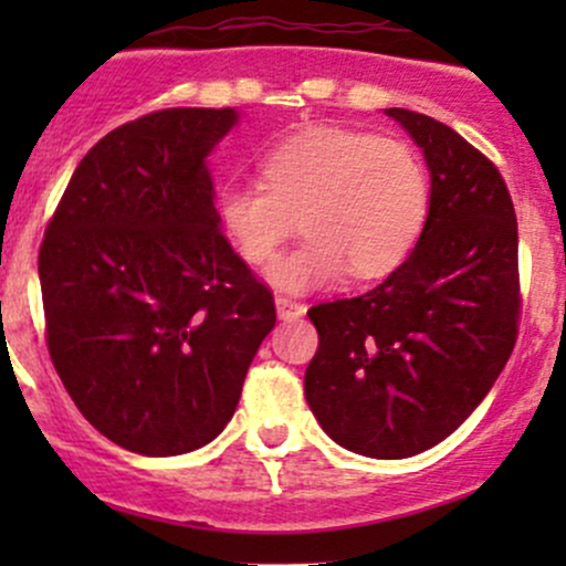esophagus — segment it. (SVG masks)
<instances>
[{
    "label": "esophagus",
    "instance_id": "34e87169",
    "mask_svg": "<svg viewBox=\"0 0 566 566\" xmlns=\"http://www.w3.org/2000/svg\"><path fill=\"white\" fill-rule=\"evenodd\" d=\"M276 315L282 319H298L306 315V306L301 301L287 298V295H276Z\"/></svg>",
    "mask_w": 566,
    "mask_h": 566
}]
</instances>
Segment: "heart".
<instances>
[{"label": "heart", "instance_id": "b5f03b06", "mask_svg": "<svg viewBox=\"0 0 566 566\" xmlns=\"http://www.w3.org/2000/svg\"><path fill=\"white\" fill-rule=\"evenodd\" d=\"M262 182L230 186L216 219L232 251L262 265L298 230L306 241L268 268V282L306 293L347 271L358 282L397 271L419 241L430 180L413 147L369 130L306 128L273 147Z\"/></svg>", "mask_w": 566, "mask_h": 566}]
</instances>
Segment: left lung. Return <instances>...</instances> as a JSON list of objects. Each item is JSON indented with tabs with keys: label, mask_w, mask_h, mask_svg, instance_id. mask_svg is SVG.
Returning <instances> with one entry per match:
<instances>
[{
	"label": "left lung",
	"mask_w": 566,
	"mask_h": 566,
	"mask_svg": "<svg viewBox=\"0 0 566 566\" xmlns=\"http://www.w3.org/2000/svg\"><path fill=\"white\" fill-rule=\"evenodd\" d=\"M424 153L430 210L408 260L358 298L310 310L312 413L364 458L427 452L476 410L517 339V219L499 169L449 125L384 108Z\"/></svg>",
	"instance_id": "left-lung-1"
}]
</instances>
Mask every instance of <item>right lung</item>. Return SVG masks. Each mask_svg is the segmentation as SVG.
Returning <instances> with one entry per match:
<instances>
[{"label": "right lung", "mask_w": 566, "mask_h": 566, "mask_svg": "<svg viewBox=\"0 0 566 566\" xmlns=\"http://www.w3.org/2000/svg\"><path fill=\"white\" fill-rule=\"evenodd\" d=\"M235 108H164L106 134L73 172L38 256L45 342L84 419L172 458L232 419L276 325L271 290L216 219L208 156Z\"/></svg>", "instance_id": "1"}]
</instances>
